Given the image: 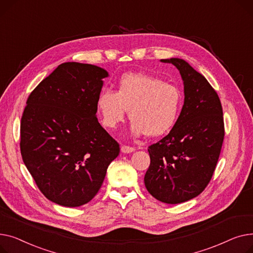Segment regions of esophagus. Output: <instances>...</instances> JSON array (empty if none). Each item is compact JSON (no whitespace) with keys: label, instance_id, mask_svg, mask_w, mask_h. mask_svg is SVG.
<instances>
[{"label":"esophagus","instance_id":"obj_1","mask_svg":"<svg viewBox=\"0 0 253 253\" xmlns=\"http://www.w3.org/2000/svg\"><path fill=\"white\" fill-rule=\"evenodd\" d=\"M135 151V148L130 147V146H126V145H123L122 146V152L124 153H130Z\"/></svg>","mask_w":253,"mask_h":253}]
</instances>
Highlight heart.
Returning <instances> with one entry per match:
<instances>
[{
	"mask_svg": "<svg viewBox=\"0 0 253 253\" xmlns=\"http://www.w3.org/2000/svg\"><path fill=\"white\" fill-rule=\"evenodd\" d=\"M183 94L176 85L145 73H126L117 81L116 90L104 88L96 101L102 124L108 128L122 123L128 111L135 136L158 137L176 124Z\"/></svg>",
	"mask_w": 253,
	"mask_h": 253,
	"instance_id": "heart-1",
	"label": "heart"
}]
</instances>
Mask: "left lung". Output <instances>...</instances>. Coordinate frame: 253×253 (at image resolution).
Here are the masks:
<instances>
[{"mask_svg": "<svg viewBox=\"0 0 253 253\" xmlns=\"http://www.w3.org/2000/svg\"><path fill=\"white\" fill-rule=\"evenodd\" d=\"M180 70L185 101L174 126L148 147L144 182L157 200L177 204L198 196L210 184L225 137L220 100L201 73L183 59H162Z\"/></svg>", "mask_w": 253, "mask_h": 253, "instance_id": "1", "label": "left lung"}]
</instances>
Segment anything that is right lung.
<instances>
[{"instance_id":"obj_1","label":"right lung","mask_w":253,"mask_h":253,"mask_svg":"<svg viewBox=\"0 0 253 253\" xmlns=\"http://www.w3.org/2000/svg\"><path fill=\"white\" fill-rule=\"evenodd\" d=\"M108 77L101 67L59 65L28 96L20 123V151L42 194L62 206L91 201L118 144L96 116V101Z\"/></svg>"}]
</instances>
